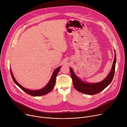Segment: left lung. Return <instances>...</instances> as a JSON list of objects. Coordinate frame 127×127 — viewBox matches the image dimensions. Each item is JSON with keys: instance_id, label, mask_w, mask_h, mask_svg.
I'll return each mask as SVG.
<instances>
[{"instance_id": "8db88e82", "label": "left lung", "mask_w": 127, "mask_h": 127, "mask_svg": "<svg viewBox=\"0 0 127 127\" xmlns=\"http://www.w3.org/2000/svg\"><path fill=\"white\" fill-rule=\"evenodd\" d=\"M116 63V55L115 54L114 61L109 74L102 81L95 83H90L83 81L75 75L73 70L70 68V74L74 87L77 91L86 95H94L98 94L105 88L112 81L115 74Z\"/></svg>"}]
</instances>
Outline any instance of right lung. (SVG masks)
I'll list each match as a JSON object with an SVG mask.
<instances>
[{
    "instance_id": "1",
    "label": "right lung",
    "mask_w": 127,
    "mask_h": 127,
    "mask_svg": "<svg viewBox=\"0 0 127 127\" xmlns=\"http://www.w3.org/2000/svg\"><path fill=\"white\" fill-rule=\"evenodd\" d=\"M61 68V66L57 68L56 70H54V71L53 72V74L52 75V77L50 80V81H49V82L48 83V84L43 88L41 89H39V90H30V89H26V88L24 87L23 86H22L21 85H20L19 83H18L16 80L15 79L14 77H13V74L11 72V70H10V73H11V75L12 77V78L14 81V82L19 87H20L27 94L32 95V96H42V95H46L47 94H48L49 93H50L51 90L53 89V88L55 86V81H56V76L58 74V72L60 70V69Z\"/></svg>"
}]
</instances>
